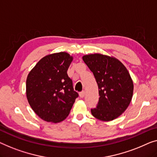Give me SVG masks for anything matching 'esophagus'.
I'll use <instances>...</instances> for the list:
<instances>
[{
	"instance_id": "esophagus-1",
	"label": "esophagus",
	"mask_w": 157,
	"mask_h": 157,
	"mask_svg": "<svg viewBox=\"0 0 157 157\" xmlns=\"http://www.w3.org/2000/svg\"><path fill=\"white\" fill-rule=\"evenodd\" d=\"M85 91H82V92H79V97H80L81 98H83L84 97H85Z\"/></svg>"
}]
</instances>
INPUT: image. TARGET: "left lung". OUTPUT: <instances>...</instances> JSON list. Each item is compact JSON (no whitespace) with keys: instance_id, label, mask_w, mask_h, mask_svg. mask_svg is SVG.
<instances>
[{"instance_id":"obj_1","label":"left lung","mask_w":157,"mask_h":157,"mask_svg":"<svg viewBox=\"0 0 157 157\" xmlns=\"http://www.w3.org/2000/svg\"><path fill=\"white\" fill-rule=\"evenodd\" d=\"M82 59L99 88V102L91 113L103 121L114 120L127 109L132 99L134 86L129 72L113 57L95 53L84 56Z\"/></svg>"}]
</instances>
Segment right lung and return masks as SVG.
Returning a JSON list of instances; mask_svg holds the SVG:
<instances>
[{"label":"right lung","mask_w":157,"mask_h":157,"mask_svg":"<svg viewBox=\"0 0 157 157\" xmlns=\"http://www.w3.org/2000/svg\"><path fill=\"white\" fill-rule=\"evenodd\" d=\"M72 61V56L67 53H53L42 58L28 75V102L44 121L59 123L65 120L78 97L67 73Z\"/></svg>","instance_id":"add662e5"}]
</instances>
